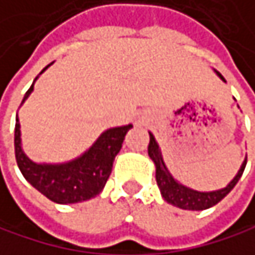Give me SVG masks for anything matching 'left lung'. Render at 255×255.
Wrapping results in <instances>:
<instances>
[{
	"label": "left lung",
	"instance_id": "8db88e82",
	"mask_svg": "<svg viewBox=\"0 0 255 255\" xmlns=\"http://www.w3.org/2000/svg\"><path fill=\"white\" fill-rule=\"evenodd\" d=\"M217 74L226 82V79L218 71H217ZM148 154L152 158V161L155 163V179H157L158 188H160L164 200L167 203L173 205V206H178L181 209H188V211H203V209L212 208L218 202H221L235 188V185L241 179V176H242V173L245 170V166H247V158H245V161L242 163L241 170L238 172L235 179L226 188L218 190V191H211V193H200V191H194V190H190V188L181 185L179 182H176L172 178V175L167 172V169L164 166L160 148H158V145H157V142H155V139H154V136L151 133H149Z\"/></svg>",
	"mask_w": 255,
	"mask_h": 255
}]
</instances>
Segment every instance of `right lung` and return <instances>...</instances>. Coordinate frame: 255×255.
I'll return each mask as SVG.
<instances>
[{"mask_svg":"<svg viewBox=\"0 0 255 255\" xmlns=\"http://www.w3.org/2000/svg\"><path fill=\"white\" fill-rule=\"evenodd\" d=\"M50 65V64H49ZM47 65V67H49ZM46 67V68H47ZM43 68V71L46 70ZM41 71V73H43ZM37 79V77H35ZM34 83L26 91L22 103L32 92ZM131 124L104 131L80 158L65 164H35L20 148V125L16 118L14 154L23 178L49 200L61 205L89 200L101 193L113 167V160L122 148Z\"/></svg>","mask_w":255,"mask_h":255,"instance_id":"right-lung-1","label":"right lung"}]
</instances>
